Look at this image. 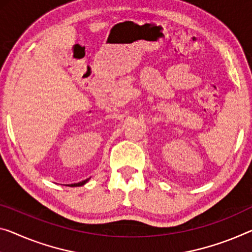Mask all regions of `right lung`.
<instances>
[{
    "mask_svg": "<svg viewBox=\"0 0 252 252\" xmlns=\"http://www.w3.org/2000/svg\"><path fill=\"white\" fill-rule=\"evenodd\" d=\"M89 179H90V178H89ZM89 179H86V180L81 181V183H77V184H73V185H69V186H71V187H77V186H83L84 184H87V183H88V181H89Z\"/></svg>",
    "mask_w": 252,
    "mask_h": 252,
    "instance_id": "1",
    "label": "right lung"
}]
</instances>
